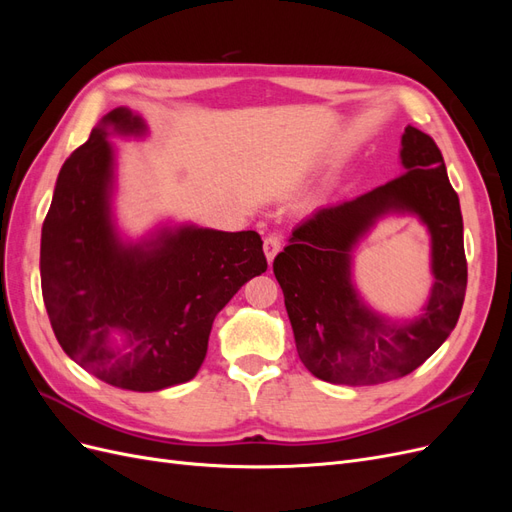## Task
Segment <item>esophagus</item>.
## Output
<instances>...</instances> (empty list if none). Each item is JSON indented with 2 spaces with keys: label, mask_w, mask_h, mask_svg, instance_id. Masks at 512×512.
<instances>
[{
  "label": "esophagus",
  "mask_w": 512,
  "mask_h": 512,
  "mask_svg": "<svg viewBox=\"0 0 512 512\" xmlns=\"http://www.w3.org/2000/svg\"><path fill=\"white\" fill-rule=\"evenodd\" d=\"M262 247H265V256H267L269 265H271L273 258L277 256V252L282 250V235H277V232H273V235L265 237V243H262Z\"/></svg>",
  "instance_id": "obj_1"
}]
</instances>
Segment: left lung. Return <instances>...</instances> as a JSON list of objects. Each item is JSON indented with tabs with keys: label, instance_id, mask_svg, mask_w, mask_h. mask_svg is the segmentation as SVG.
I'll return each instance as SVG.
<instances>
[{
	"label": "left lung",
	"instance_id": "left-lung-1",
	"mask_svg": "<svg viewBox=\"0 0 512 512\" xmlns=\"http://www.w3.org/2000/svg\"><path fill=\"white\" fill-rule=\"evenodd\" d=\"M399 160L404 175L318 209L292 230L273 260L299 359L324 382L371 386L408 376L459 320L468 284L459 196L438 145L425 132L404 130ZM386 214H414L432 239L434 286L412 321L378 315L351 282L353 247Z\"/></svg>",
	"mask_w": 512,
	"mask_h": 512
}]
</instances>
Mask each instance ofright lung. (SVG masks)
I'll use <instances>...</instances> for the list:
<instances>
[{
  "label": "right lung",
  "instance_id": "obj_1",
  "mask_svg": "<svg viewBox=\"0 0 512 512\" xmlns=\"http://www.w3.org/2000/svg\"><path fill=\"white\" fill-rule=\"evenodd\" d=\"M113 134L145 136L147 123L119 106L61 166L42 224V297L72 361L117 389L151 393L196 376L215 316L267 258L254 230L181 224L123 239Z\"/></svg>",
  "mask_w": 512,
  "mask_h": 512
}]
</instances>
